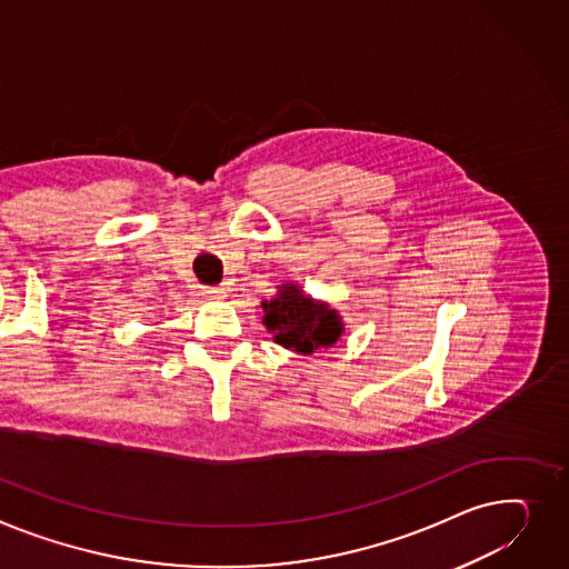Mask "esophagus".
<instances>
[{"label": "esophagus", "instance_id": "1", "mask_svg": "<svg viewBox=\"0 0 569 569\" xmlns=\"http://www.w3.org/2000/svg\"><path fill=\"white\" fill-rule=\"evenodd\" d=\"M203 295H206L208 299H223V297H226L223 288H203Z\"/></svg>", "mask_w": 569, "mask_h": 569}]
</instances>
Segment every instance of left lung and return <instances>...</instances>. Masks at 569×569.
<instances>
[{"label": "left lung", "mask_w": 569, "mask_h": 569, "mask_svg": "<svg viewBox=\"0 0 569 569\" xmlns=\"http://www.w3.org/2000/svg\"><path fill=\"white\" fill-rule=\"evenodd\" d=\"M277 295L262 299V325L274 343L297 355H313L333 348L346 333V322L327 301L313 299L299 283L277 286Z\"/></svg>", "instance_id": "1"}]
</instances>
